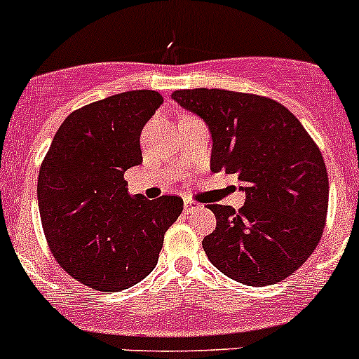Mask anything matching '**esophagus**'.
<instances>
[{
  "instance_id": "obj_1",
  "label": "esophagus",
  "mask_w": 359,
  "mask_h": 359,
  "mask_svg": "<svg viewBox=\"0 0 359 359\" xmlns=\"http://www.w3.org/2000/svg\"><path fill=\"white\" fill-rule=\"evenodd\" d=\"M198 208H201V205L198 203V201L189 200V198H186V200H184V210H186V212L198 210Z\"/></svg>"
}]
</instances>
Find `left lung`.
<instances>
[{
  "label": "left lung",
  "instance_id": "left-lung-1",
  "mask_svg": "<svg viewBox=\"0 0 359 359\" xmlns=\"http://www.w3.org/2000/svg\"><path fill=\"white\" fill-rule=\"evenodd\" d=\"M172 98L207 123L212 172L236 173L245 203L208 205L215 229L201 245L210 263L249 286L284 280L309 259L328 214V172L300 121L266 96L182 89Z\"/></svg>",
  "mask_w": 359,
  "mask_h": 359
}]
</instances>
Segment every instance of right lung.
Instances as JSON below:
<instances>
[{
    "instance_id": "obj_1",
    "label": "right lung",
    "mask_w": 359,
    "mask_h": 359,
    "mask_svg": "<svg viewBox=\"0 0 359 359\" xmlns=\"http://www.w3.org/2000/svg\"><path fill=\"white\" fill-rule=\"evenodd\" d=\"M163 103L128 91L69 114L38 173V208L50 252L79 283L102 293L128 290L158 264L182 198L131 196L124 172L142 163L140 133Z\"/></svg>"
}]
</instances>
